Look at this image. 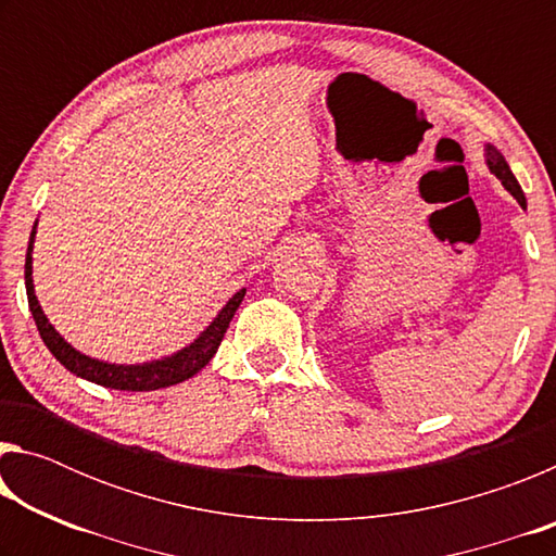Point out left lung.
I'll list each match as a JSON object with an SVG mask.
<instances>
[{
    "label": "left lung",
    "instance_id": "8db88e82",
    "mask_svg": "<svg viewBox=\"0 0 556 556\" xmlns=\"http://www.w3.org/2000/svg\"><path fill=\"white\" fill-rule=\"evenodd\" d=\"M485 152H488V166H491V172L497 176V178H501V181H503V186L507 188V191H510L513 195H515V199H517V203H520L522 205V208H525V193H522V188H520V184H517V178L513 176V172H510V166H507V162H505V156L501 154V152H497V149L495 147H488L485 149Z\"/></svg>",
    "mask_w": 556,
    "mask_h": 556
}]
</instances>
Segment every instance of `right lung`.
<instances>
[{"instance_id": "add662e5", "label": "right lung", "mask_w": 556, "mask_h": 556, "mask_svg": "<svg viewBox=\"0 0 556 556\" xmlns=\"http://www.w3.org/2000/svg\"><path fill=\"white\" fill-rule=\"evenodd\" d=\"M31 244H34V232L29 240V252H26V265H24V279H26V296H29V308L36 321V328L43 338V343L53 353L55 361H59L65 370H71L78 378H86L102 388L112 390H127V392H149L159 388H168V384H178L188 378H193L195 372L211 363V357L218 351L225 331L232 321L235 312H238L240 301L244 296V289H240L228 304L223 306V312L215 316V321L205 328V331L195 338V341L178 351L172 357H164V361L147 363V365H112L96 361V357H88L75 351L63 338L55 333V328L49 324V318L43 316L39 301L34 294V281H31Z\"/></svg>"}]
</instances>
